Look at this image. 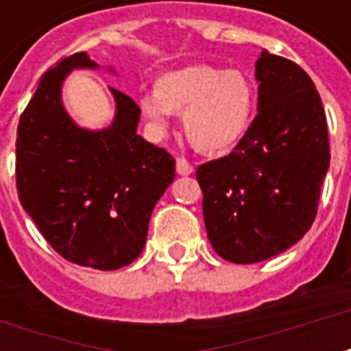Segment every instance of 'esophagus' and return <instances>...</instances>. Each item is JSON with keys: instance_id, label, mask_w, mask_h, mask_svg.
Instances as JSON below:
<instances>
[{"instance_id": "1", "label": "esophagus", "mask_w": 351, "mask_h": 351, "mask_svg": "<svg viewBox=\"0 0 351 351\" xmlns=\"http://www.w3.org/2000/svg\"><path fill=\"white\" fill-rule=\"evenodd\" d=\"M176 173L180 176H188L193 173V167L190 165V161L184 158H176Z\"/></svg>"}]
</instances>
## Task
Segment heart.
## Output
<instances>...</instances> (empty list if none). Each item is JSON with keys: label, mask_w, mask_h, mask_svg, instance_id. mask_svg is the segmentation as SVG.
<instances>
[{"label": "heart", "mask_w": 351, "mask_h": 351, "mask_svg": "<svg viewBox=\"0 0 351 351\" xmlns=\"http://www.w3.org/2000/svg\"><path fill=\"white\" fill-rule=\"evenodd\" d=\"M138 110L156 137L171 130V114H184V133L199 152L223 156L250 133L256 88L243 71L186 65L163 73L154 93L138 97Z\"/></svg>", "instance_id": "heart-1"}]
</instances>
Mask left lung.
Listing matches in <instances>:
<instances>
[{
	"instance_id": "left-lung-1",
	"label": "left lung",
	"mask_w": 351,
	"mask_h": 351,
	"mask_svg": "<svg viewBox=\"0 0 351 351\" xmlns=\"http://www.w3.org/2000/svg\"><path fill=\"white\" fill-rule=\"evenodd\" d=\"M256 80L250 133L229 156L197 169L208 241L220 258L241 265L301 241L316 218L331 160L324 105L308 75L261 50Z\"/></svg>"
}]
</instances>
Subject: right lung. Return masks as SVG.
Masks as SVG:
<instances>
[{
    "instance_id": "right-lung-1",
    "label": "right lung",
    "mask_w": 351,
    "mask_h": 351,
    "mask_svg": "<svg viewBox=\"0 0 351 351\" xmlns=\"http://www.w3.org/2000/svg\"><path fill=\"white\" fill-rule=\"evenodd\" d=\"M73 69L99 65L86 52L62 60L43 75L20 116L16 188L24 210L62 258L116 271L145 248L154 206L175 180V158L138 135L137 103L114 88H108L116 103L110 125L80 128L62 101Z\"/></svg>"
}]
</instances>
